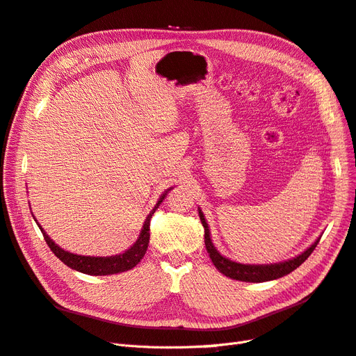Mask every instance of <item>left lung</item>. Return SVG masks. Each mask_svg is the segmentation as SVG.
I'll return each instance as SVG.
<instances>
[{
	"label": "left lung",
	"instance_id": "1",
	"mask_svg": "<svg viewBox=\"0 0 356 356\" xmlns=\"http://www.w3.org/2000/svg\"><path fill=\"white\" fill-rule=\"evenodd\" d=\"M199 217H200V221H202L203 229H204V245H207V251L211 257L213 266L217 267L222 275H225L227 277H232V279H236V281H242V282L273 281V279L282 277V276L291 273L293 270H296L298 266H301L307 260V257L314 252V250L319 242V239H318L314 245L307 248L305 252H301L298 257L291 258V260L284 261V263L263 264V266L241 264V263H234V261L229 260V258L222 257L217 250H215V246L212 245L211 236H209V227H208L207 221H204V217H203L200 209H199Z\"/></svg>",
	"mask_w": 356,
	"mask_h": 356
}]
</instances>
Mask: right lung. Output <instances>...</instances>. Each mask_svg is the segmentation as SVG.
<instances>
[{"mask_svg": "<svg viewBox=\"0 0 356 356\" xmlns=\"http://www.w3.org/2000/svg\"><path fill=\"white\" fill-rule=\"evenodd\" d=\"M166 195H168V191L161 195V197L159 199L153 211L149 212V215L144 222L143 232H141V234H139V238L134 243V246H131V250H127L126 252H123L120 255H115V257H84V255H75L68 251H63L62 248H59L55 242L49 238L46 232L41 229L40 224H38V227H40L42 236H44V241L49 245L50 250L53 251V254H55L62 263H65L68 267L74 268V270H79L86 275H93V276L114 275V273L126 272V270H131V268H134L145 255L148 242H149V220H152L153 213L160 207V203L165 200Z\"/></svg>", "mask_w": 356, "mask_h": 356, "instance_id": "add662e5", "label": "right lung"}]
</instances>
